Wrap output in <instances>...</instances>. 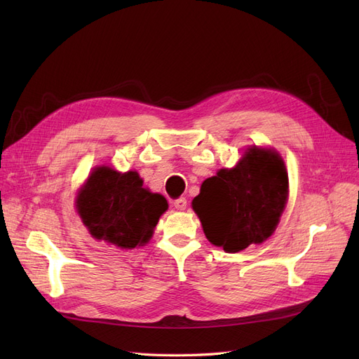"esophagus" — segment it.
Listing matches in <instances>:
<instances>
[{"instance_id": "1", "label": "esophagus", "mask_w": 359, "mask_h": 359, "mask_svg": "<svg viewBox=\"0 0 359 359\" xmlns=\"http://www.w3.org/2000/svg\"><path fill=\"white\" fill-rule=\"evenodd\" d=\"M173 205H175V208L177 211H184L186 210V205H187V201H186V198H179V199H176L173 202Z\"/></svg>"}]
</instances>
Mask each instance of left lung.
<instances>
[{"instance_id":"obj_1","label":"left lung","mask_w":359,"mask_h":359,"mask_svg":"<svg viewBox=\"0 0 359 359\" xmlns=\"http://www.w3.org/2000/svg\"><path fill=\"white\" fill-rule=\"evenodd\" d=\"M288 201V173L275 149L248 148L233 168L206 179L192 208L214 246L229 253L260 244L275 231Z\"/></svg>"}]
</instances>
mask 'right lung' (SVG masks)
Segmentation results:
<instances>
[{"label":"right lung","instance_id":"right-lung-1","mask_svg":"<svg viewBox=\"0 0 359 359\" xmlns=\"http://www.w3.org/2000/svg\"><path fill=\"white\" fill-rule=\"evenodd\" d=\"M75 206L88 233L121 249L144 246L153 237L168 203L142 186L137 172L96 167L80 189Z\"/></svg>","mask_w":359,"mask_h":359}]
</instances>
